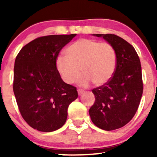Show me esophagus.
Listing matches in <instances>:
<instances>
[{
    "instance_id": "34e87169",
    "label": "esophagus",
    "mask_w": 157,
    "mask_h": 157,
    "mask_svg": "<svg viewBox=\"0 0 157 157\" xmlns=\"http://www.w3.org/2000/svg\"><path fill=\"white\" fill-rule=\"evenodd\" d=\"M77 92H78L79 95H81L82 93L84 92V91H83V90H82V89H78V90H77Z\"/></svg>"
}]
</instances>
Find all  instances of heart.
<instances>
[{"label": "heart", "instance_id": "obj_1", "mask_svg": "<svg viewBox=\"0 0 157 157\" xmlns=\"http://www.w3.org/2000/svg\"><path fill=\"white\" fill-rule=\"evenodd\" d=\"M66 57L56 59V68L65 82L72 84L81 72L78 84L87 87L91 82L100 86L114 73L117 55L110 44L91 39H80L66 50Z\"/></svg>", "mask_w": 157, "mask_h": 157}]
</instances>
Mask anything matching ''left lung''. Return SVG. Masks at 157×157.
Instances as JSON below:
<instances>
[{
	"mask_svg": "<svg viewBox=\"0 0 157 157\" xmlns=\"http://www.w3.org/2000/svg\"><path fill=\"white\" fill-rule=\"evenodd\" d=\"M102 37L114 48L117 64L109 82L95 88V102L89 115L95 125L105 131L120 128L132 120L143 91L142 68L134 46L112 34H94Z\"/></svg>",
	"mask_w": 157,
	"mask_h": 157,
	"instance_id": "left-lung-1",
	"label": "left lung"
}]
</instances>
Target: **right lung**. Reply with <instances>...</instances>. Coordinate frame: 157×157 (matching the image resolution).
<instances>
[{"label":"right lung","instance_id":"add662e5","mask_svg":"<svg viewBox=\"0 0 157 157\" xmlns=\"http://www.w3.org/2000/svg\"><path fill=\"white\" fill-rule=\"evenodd\" d=\"M77 34L37 37L21 48L14 67L13 91L21 116L36 130L51 132L64 125L68 105L78 97L56 68L63 48Z\"/></svg>","mask_w":157,"mask_h":157}]
</instances>
